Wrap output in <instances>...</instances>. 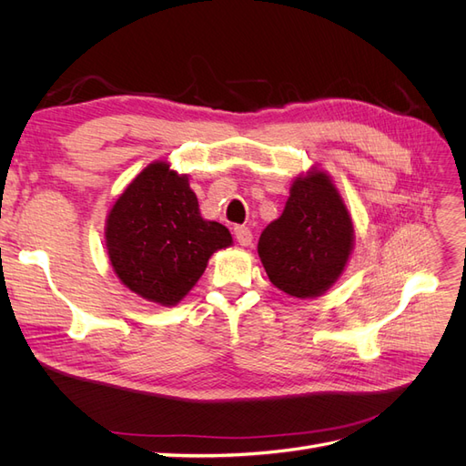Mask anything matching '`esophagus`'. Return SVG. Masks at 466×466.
<instances>
[{"label": "esophagus", "mask_w": 466, "mask_h": 466, "mask_svg": "<svg viewBox=\"0 0 466 466\" xmlns=\"http://www.w3.org/2000/svg\"><path fill=\"white\" fill-rule=\"evenodd\" d=\"M235 237H237L238 245H243V247H248L252 243V231H250V228H245V225H237Z\"/></svg>", "instance_id": "34e87169"}]
</instances>
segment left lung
I'll list each match as a JSON object with an SVG mask.
<instances>
[{
  "label": "left lung",
  "mask_w": 466,
  "mask_h": 466,
  "mask_svg": "<svg viewBox=\"0 0 466 466\" xmlns=\"http://www.w3.org/2000/svg\"><path fill=\"white\" fill-rule=\"evenodd\" d=\"M354 228L330 178H295L284 214L262 231L258 255L272 284L291 298H317L348 262Z\"/></svg>",
  "instance_id": "left-lung-1"
}]
</instances>
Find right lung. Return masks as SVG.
<instances>
[{
    "label": "right lung",
    "instance_id": "right-lung-1",
    "mask_svg": "<svg viewBox=\"0 0 466 466\" xmlns=\"http://www.w3.org/2000/svg\"><path fill=\"white\" fill-rule=\"evenodd\" d=\"M233 243L229 229L202 219L188 178L153 163L122 192L106 219V250L126 288L177 305L204 274L209 257Z\"/></svg>",
    "mask_w": 466,
    "mask_h": 466
}]
</instances>
